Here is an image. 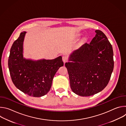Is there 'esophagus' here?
Returning a JSON list of instances; mask_svg holds the SVG:
<instances>
[{
  "label": "esophagus",
  "instance_id": "esophagus-1",
  "mask_svg": "<svg viewBox=\"0 0 126 126\" xmlns=\"http://www.w3.org/2000/svg\"><path fill=\"white\" fill-rule=\"evenodd\" d=\"M62 60L63 61V62L65 63V62H67V58L66 56H63L62 57Z\"/></svg>",
  "mask_w": 126,
  "mask_h": 126
}]
</instances>
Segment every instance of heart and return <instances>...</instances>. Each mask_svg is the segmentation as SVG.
Returning a JSON list of instances; mask_svg holds the SVG:
<instances>
[{"label": "heart", "mask_w": 126, "mask_h": 126, "mask_svg": "<svg viewBox=\"0 0 126 126\" xmlns=\"http://www.w3.org/2000/svg\"><path fill=\"white\" fill-rule=\"evenodd\" d=\"M80 36H81V34H78L77 35V37H79ZM87 40H88V38H87V37H84L83 38V39H82V42H86Z\"/></svg>", "instance_id": "heart-1"}]
</instances>
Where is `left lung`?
<instances>
[{"label": "left lung", "mask_w": 126, "mask_h": 126, "mask_svg": "<svg viewBox=\"0 0 126 126\" xmlns=\"http://www.w3.org/2000/svg\"><path fill=\"white\" fill-rule=\"evenodd\" d=\"M89 44L85 43L70 55L65 63L70 87L76 94L90 96L107 86L114 69L112 46L105 34L96 30Z\"/></svg>", "instance_id": "1"}]
</instances>
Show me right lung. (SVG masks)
<instances>
[{
    "label": "right lung",
    "instance_id": "obj_1",
    "mask_svg": "<svg viewBox=\"0 0 126 126\" xmlns=\"http://www.w3.org/2000/svg\"><path fill=\"white\" fill-rule=\"evenodd\" d=\"M23 31L13 43L8 59V68L12 81L19 90L32 97L45 95L50 90L53 79L63 66L61 56L52 60H33L23 57Z\"/></svg>",
    "mask_w": 126,
    "mask_h": 126
}]
</instances>
